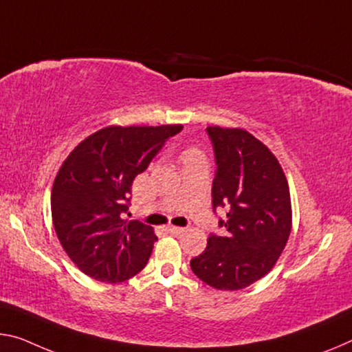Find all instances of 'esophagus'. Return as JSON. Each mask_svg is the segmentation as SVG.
Segmentation results:
<instances>
[{
  "mask_svg": "<svg viewBox=\"0 0 352 352\" xmlns=\"http://www.w3.org/2000/svg\"><path fill=\"white\" fill-rule=\"evenodd\" d=\"M166 230L169 232L170 235H180V233L185 232V228H182V227H175V226H167V227H166Z\"/></svg>",
  "mask_w": 352,
  "mask_h": 352,
  "instance_id": "1",
  "label": "esophagus"
}]
</instances>
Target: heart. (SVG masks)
I'll return each instance as SVG.
<instances>
[{
    "label": "heart",
    "instance_id": "b5f03b06",
    "mask_svg": "<svg viewBox=\"0 0 352 352\" xmlns=\"http://www.w3.org/2000/svg\"><path fill=\"white\" fill-rule=\"evenodd\" d=\"M189 155H196V153H192V152H189L186 156H189Z\"/></svg>",
    "mask_w": 352,
    "mask_h": 352
}]
</instances>
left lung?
Listing matches in <instances>:
<instances>
[{"mask_svg":"<svg viewBox=\"0 0 352 352\" xmlns=\"http://www.w3.org/2000/svg\"><path fill=\"white\" fill-rule=\"evenodd\" d=\"M214 153L213 210L226 208L208 246L191 260L206 285L241 289L271 271L292 230L288 182L265 144L239 128H206Z\"/></svg>","mask_w":352,"mask_h":352,"instance_id":"obj_1","label":"left lung"}]
</instances>
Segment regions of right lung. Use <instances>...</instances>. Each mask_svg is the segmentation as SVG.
Wrapping results in <instances>:
<instances>
[{
    "label": "right lung",
    "instance_id": "1",
    "mask_svg": "<svg viewBox=\"0 0 352 352\" xmlns=\"http://www.w3.org/2000/svg\"><path fill=\"white\" fill-rule=\"evenodd\" d=\"M182 125L108 126L64 161L52 192L56 235L70 260L100 282H124L147 265L153 228L124 219L131 185Z\"/></svg>",
    "mask_w": 352,
    "mask_h": 352
}]
</instances>
